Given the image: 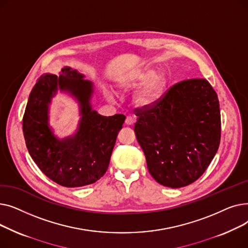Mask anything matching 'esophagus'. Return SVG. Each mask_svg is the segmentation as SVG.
I'll list each match as a JSON object with an SVG mask.
<instances>
[{
  "label": "esophagus",
  "mask_w": 248,
  "mask_h": 248,
  "mask_svg": "<svg viewBox=\"0 0 248 248\" xmlns=\"http://www.w3.org/2000/svg\"><path fill=\"white\" fill-rule=\"evenodd\" d=\"M134 122H135V120H134L133 116H131V115H127V116H126L125 124H126L127 125H132V124H134Z\"/></svg>",
  "instance_id": "34e87169"
}]
</instances>
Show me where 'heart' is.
I'll return each mask as SVG.
<instances>
[{
  "label": "heart",
  "instance_id": "heart-1",
  "mask_svg": "<svg viewBox=\"0 0 248 248\" xmlns=\"http://www.w3.org/2000/svg\"><path fill=\"white\" fill-rule=\"evenodd\" d=\"M155 74V71L152 68L140 69L131 74L124 83V86L125 87H138L149 81L145 88L137 95V102L141 106H148L155 99H158L166 86L165 76L163 74Z\"/></svg>",
  "mask_w": 248,
  "mask_h": 248
}]
</instances>
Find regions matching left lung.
<instances>
[{"instance_id": "obj_1", "label": "left lung", "mask_w": 248, "mask_h": 248, "mask_svg": "<svg viewBox=\"0 0 248 248\" xmlns=\"http://www.w3.org/2000/svg\"><path fill=\"white\" fill-rule=\"evenodd\" d=\"M135 113L137 140L159 184L180 188L203 175L221 138L219 100L208 80L180 81Z\"/></svg>"}]
</instances>
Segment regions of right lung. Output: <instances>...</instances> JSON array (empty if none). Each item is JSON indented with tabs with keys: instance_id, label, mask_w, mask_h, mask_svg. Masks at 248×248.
Listing matches in <instances>:
<instances>
[{
	"instance_id": "1",
	"label": "right lung",
	"mask_w": 248,
	"mask_h": 248,
	"mask_svg": "<svg viewBox=\"0 0 248 248\" xmlns=\"http://www.w3.org/2000/svg\"><path fill=\"white\" fill-rule=\"evenodd\" d=\"M80 101L83 117L77 135L58 141L47 127V106L57 86ZM93 85L83 75L65 67L59 77L45 73L34 85L23 116L28 152L38 168L60 186L76 188L95 183L106 174L124 114L102 116L91 109Z\"/></svg>"
}]
</instances>
